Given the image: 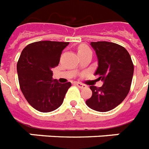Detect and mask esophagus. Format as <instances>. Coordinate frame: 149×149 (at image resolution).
Instances as JSON below:
<instances>
[{
  "instance_id": "esophagus-1",
  "label": "esophagus",
  "mask_w": 149,
  "mask_h": 149,
  "mask_svg": "<svg viewBox=\"0 0 149 149\" xmlns=\"http://www.w3.org/2000/svg\"><path fill=\"white\" fill-rule=\"evenodd\" d=\"M75 84L77 85L78 87H79L80 88H86V85L84 84H81V83H79V82H77V83H75Z\"/></svg>"
}]
</instances>
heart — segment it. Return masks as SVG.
I'll return each mask as SVG.
<instances>
[{
    "label": "heart",
    "mask_w": 149,
    "mask_h": 149,
    "mask_svg": "<svg viewBox=\"0 0 149 149\" xmlns=\"http://www.w3.org/2000/svg\"><path fill=\"white\" fill-rule=\"evenodd\" d=\"M91 52V49L89 48L87 46H81L79 48H78V54L79 53H84V52Z\"/></svg>",
    "instance_id": "1"
}]
</instances>
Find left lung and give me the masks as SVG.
I'll return each instance as SVG.
<instances>
[{
    "mask_svg": "<svg viewBox=\"0 0 149 149\" xmlns=\"http://www.w3.org/2000/svg\"><path fill=\"white\" fill-rule=\"evenodd\" d=\"M97 58V68L95 75L104 82L102 87L90 86L91 97L86 104L101 112L112 110L120 104L130 90L134 65L128 51L115 43L91 42Z\"/></svg>",
    "mask_w": 149,
    "mask_h": 149,
    "instance_id": "obj_1",
    "label": "left lung"
}]
</instances>
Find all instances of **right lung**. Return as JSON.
Masks as SVG:
<instances>
[{
    "instance_id": "add662e5",
    "label": "right lung",
    "mask_w": 149,
    "mask_h": 149,
    "mask_svg": "<svg viewBox=\"0 0 149 149\" xmlns=\"http://www.w3.org/2000/svg\"><path fill=\"white\" fill-rule=\"evenodd\" d=\"M69 42L42 41L27 45L17 64L20 88L27 102L41 112H50L62 104L71 82L52 78L61 52Z\"/></svg>"
}]
</instances>
